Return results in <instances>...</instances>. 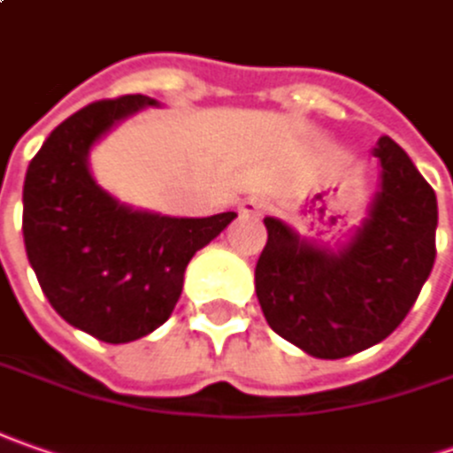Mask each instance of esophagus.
I'll use <instances>...</instances> for the list:
<instances>
[{
  "label": "esophagus",
  "instance_id": "esophagus-1",
  "mask_svg": "<svg viewBox=\"0 0 453 453\" xmlns=\"http://www.w3.org/2000/svg\"><path fill=\"white\" fill-rule=\"evenodd\" d=\"M268 211V200L260 196L248 197V200H242L241 212L242 215H263V212Z\"/></svg>",
  "mask_w": 453,
  "mask_h": 453
}]
</instances>
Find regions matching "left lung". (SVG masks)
<instances>
[{"label": "left lung", "mask_w": 453, "mask_h": 453, "mask_svg": "<svg viewBox=\"0 0 453 453\" xmlns=\"http://www.w3.org/2000/svg\"><path fill=\"white\" fill-rule=\"evenodd\" d=\"M381 190L371 218L341 253L303 242L265 218L256 293L268 326L316 358H346L391 335L436 260V196L411 157L383 134Z\"/></svg>", "instance_id": "1"}]
</instances>
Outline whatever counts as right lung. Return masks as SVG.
Listing matches in <instances>:
<instances>
[{"label":"right lung","instance_id":"right-lung-1","mask_svg":"<svg viewBox=\"0 0 453 453\" xmlns=\"http://www.w3.org/2000/svg\"><path fill=\"white\" fill-rule=\"evenodd\" d=\"M145 104L155 100L125 95L82 107L52 130L24 178V245L42 290L70 326L104 343L160 328L178 303L190 257L235 218L133 211L92 180L89 148Z\"/></svg>","mask_w":453,"mask_h":453}]
</instances>
